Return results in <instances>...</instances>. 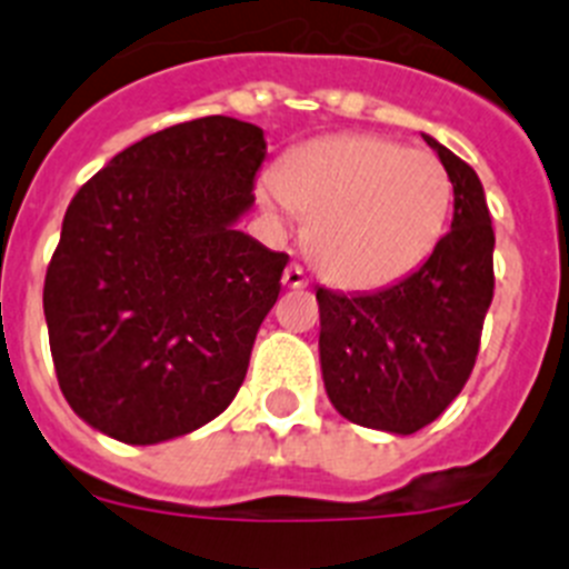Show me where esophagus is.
Here are the masks:
<instances>
[{
	"instance_id": "1",
	"label": "esophagus",
	"mask_w": 569,
	"mask_h": 569,
	"mask_svg": "<svg viewBox=\"0 0 569 569\" xmlns=\"http://www.w3.org/2000/svg\"><path fill=\"white\" fill-rule=\"evenodd\" d=\"M284 284H288L290 290L308 288V276H305V270H301L299 264H290V268L284 270Z\"/></svg>"
}]
</instances>
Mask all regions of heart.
I'll return each instance as SVG.
<instances>
[{
    "instance_id": "b5f03b06",
    "label": "heart",
    "mask_w": 569,
    "mask_h": 569,
    "mask_svg": "<svg viewBox=\"0 0 569 569\" xmlns=\"http://www.w3.org/2000/svg\"><path fill=\"white\" fill-rule=\"evenodd\" d=\"M259 199L308 222L316 268L350 290L385 288L433 253L453 208V182L427 150L367 133L321 136L264 176Z\"/></svg>"
}]
</instances>
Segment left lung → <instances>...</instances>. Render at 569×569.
<instances>
[{
    "label": "left lung",
    "mask_w": 569,
    "mask_h": 569,
    "mask_svg": "<svg viewBox=\"0 0 569 569\" xmlns=\"http://www.w3.org/2000/svg\"><path fill=\"white\" fill-rule=\"evenodd\" d=\"M439 153L453 182V222L419 270L373 293L319 288L325 390L347 421L410 436L461 393L479 356L492 301L490 210L479 176L453 150Z\"/></svg>",
    "instance_id": "obj_1"
}]
</instances>
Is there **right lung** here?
Wrapping results in <instances>:
<instances>
[{
  "instance_id": "add662e5",
  "label": "right lung",
  "mask_w": 569,
  "mask_h": 569,
  "mask_svg": "<svg viewBox=\"0 0 569 569\" xmlns=\"http://www.w3.org/2000/svg\"><path fill=\"white\" fill-rule=\"evenodd\" d=\"M264 156V130L204 116L116 153L68 204L44 321L62 396L93 430L159 445L233 401L288 264L236 228Z\"/></svg>"
}]
</instances>
